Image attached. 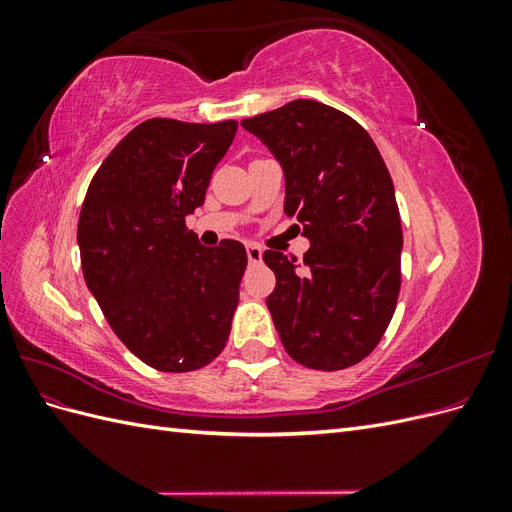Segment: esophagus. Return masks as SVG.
I'll return each instance as SVG.
<instances>
[{
    "label": "esophagus",
    "instance_id": "1",
    "mask_svg": "<svg viewBox=\"0 0 512 512\" xmlns=\"http://www.w3.org/2000/svg\"><path fill=\"white\" fill-rule=\"evenodd\" d=\"M247 260H250V265H258V262H262V250L256 243L247 245Z\"/></svg>",
    "mask_w": 512,
    "mask_h": 512
}]
</instances>
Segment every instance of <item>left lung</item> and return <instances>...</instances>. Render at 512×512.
<instances>
[{
  "instance_id": "8db88e82",
  "label": "left lung",
  "mask_w": 512,
  "mask_h": 512,
  "mask_svg": "<svg viewBox=\"0 0 512 512\" xmlns=\"http://www.w3.org/2000/svg\"><path fill=\"white\" fill-rule=\"evenodd\" d=\"M286 175V213L297 215L303 262L267 250L275 273L267 307L286 352L322 371L361 363L395 314L401 220L389 175L367 130L316 100H294L243 119Z\"/></svg>"
}]
</instances>
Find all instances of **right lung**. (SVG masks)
I'll use <instances>...</instances> for the list:
<instances>
[{"label": "right lung", "mask_w": 512, "mask_h": 512, "mask_svg": "<svg viewBox=\"0 0 512 512\" xmlns=\"http://www.w3.org/2000/svg\"><path fill=\"white\" fill-rule=\"evenodd\" d=\"M235 134L232 119H147L108 153L83 200L85 282L123 346L158 371L205 367L228 342L245 247L200 245L185 215L203 205Z\"/></svg>", "instance_id": "1"}]
</instances>
